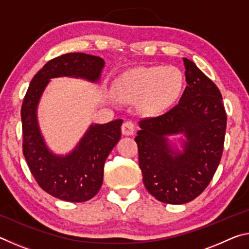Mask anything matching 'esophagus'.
<instances>
[{"mask_svg":"<svg viewBox=\"0 0 249 249\" xmlns=\"http://www.w3.org/2000/svg\"><path fill=\"white\" fill-rule=\"evenodd\" d=\"M135 132V125L132 121H126L125 123L122 125V133L126 136H129V135H133Z\"/></svg>","mask_w":249,"mask_h":249,"instance_id":"obj_1","label":"esophagus"}]
</instances>
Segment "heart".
<instances>
[{
  "label": "heart",
  "instance_id": "1",
  "mask_svg": "<svg viewBox=\"0 0 249 249\" xmlns=\"http://www.w3.org/2000/svg\"><path fill=\"white\" fill-rule=\"evenodd\" d=\"M183 82V74L177 67H141L125 72L116 87L123 98L142 99L147 112L159 113L178 99Z\"/></svg>",
  "mask_w": 249,
  "mask_h": 249
}]
</instances>
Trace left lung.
Listing matches in <instances>:
<instances>
[{
	"label": "left lung",
	"instance_id": "obj_1",
	"mask_svg": "<svg viewBox=\"0 0 249 249\" xmlns=\"http://www.w3.org/2000/svg\"><path fill=\"white\" fill-rule=\"evenodd\" d=\"M187 87L170 111L140 122L135 142L142 181L151 196L167 204H183L205 190L221 161L226 130L222 94L196 64L183 58ZM182 133L183 151L166 137Z\"/></svg>",
	"mask_w": 249,
	"mask_h": 249
}]
</instances>
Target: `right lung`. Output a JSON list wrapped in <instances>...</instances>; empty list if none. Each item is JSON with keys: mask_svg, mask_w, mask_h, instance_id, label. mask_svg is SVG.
<instances>
[{"mask_svg": "<svg viewBox=\"0 0 249 249\" xmlns=\"http://www.w3.org/2000/svg\"><path fill=\"white\" fill-rule=\"evenodd\" d=\"M104 67L102 58L70 53L53 58L32 79L22 104L23 154L39 187L57 199L84 202L93 197L103 182L104 162L121 138L123 120L92 124L77 147L66 156L50 151L39 130L37 105L52 78L74 77L95 82Z\"/></svg>", "mask_w": 249, "mask_h": 249, "instance_id": "1", "label": "right lung"}]
</instances>
